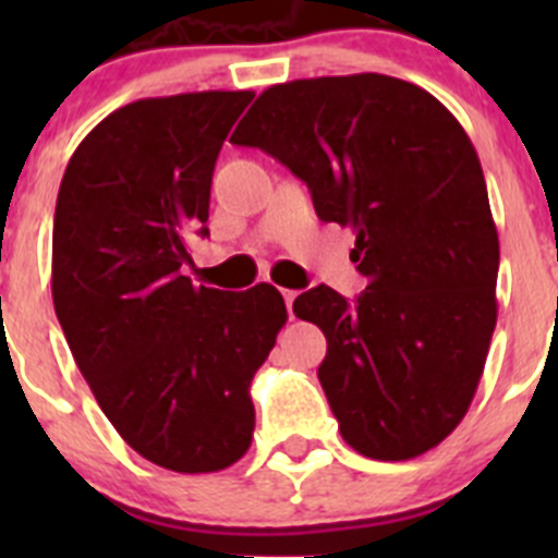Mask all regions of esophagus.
Masks as SVG:
<instances>
[{"label": "esophagus", "instance_id": "1", "mask_svg": "<svg viewBox=\"0 0 558 558\" xmlns=\"http://www.w3.org/2000/svg\"><path fill=\"white\" fill-rule=\"evenodd\" d=\"M284 304H288V315L293 318V302H295V290H282Z\"/></svg>", "mask_w": 558, "mask_h": 558}]
</instances>
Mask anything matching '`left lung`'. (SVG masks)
<instances>
[{"label":"left lung","mask_w":558,"mask_h":558,"mask_svg":"<svg viewBox=\"0 0 558 558\" xmlns=\"http://www.w3.org/2000/svg\"><path fill=\"white\" fill-rule=\"evenodd\" d=\"M310 186L324 223L354 231L366 290L318 284L293 313L322 327L318 379L352 450L408 461L472 405L497 324L500 243L481 161L430 92L363 72L265 88L231 133Z\"/></svg>","instance_id":"8db88e82"}]
</instances>
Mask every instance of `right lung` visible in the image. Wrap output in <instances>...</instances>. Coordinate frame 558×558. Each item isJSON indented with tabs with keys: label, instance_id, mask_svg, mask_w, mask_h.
Masks as SVG:
<instances>
[{
	"label": "right lung",
	"instance_id": "obj_1",
	"mask_svg": "<svg viewBox=\"0 0 558 558\" xmlns=\"http://www.w3.org/2000/svg\"><path fill=\"white\" fill-rule=\"evenodd\" d=\"M254 92L128 102L77 145L52 226V302L97 405L165 470L220 472L254 436L251 379L288 322L268 282L231 293L186 274L209 234L215 161Z\"/></svg>",
	"mask_w": 558,
	"mask_h": 558
}]
</instances>
